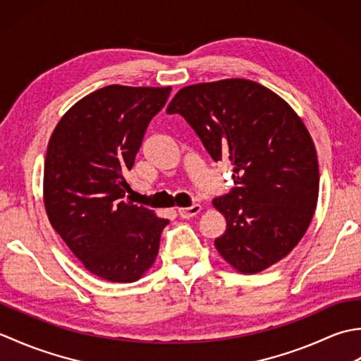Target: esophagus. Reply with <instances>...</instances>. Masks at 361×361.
I'll use <instances>...</instances> for the list:
<instances>
[{
	"instance_id": "obj_1",
	"label": "esophagus",
	"mask_w": 361,
	"mask_h": 361,
	"mask_svg": "<svg viewBox=\"0 0 361 361\" xmlns=\"http://www.w3.org/2000/svg\"><path fill=\"white\" fill-rule=\"evenodd\" d=\"M202 209H203L202 204H192V206H189V208H180L178 214L183 219H190V217L197 216V214H200Z\"/></svg>"
}]
</instances>
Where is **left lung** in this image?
<instances>
[{
    "mask_svg": "<svg viewBox=\"0 0 361 361\" xmlns=\"http://www.w3.org/2000/svg\"><path fill=\"white\" fill-rule=\"evenodd\" d=\"M180 113L214 161H229L235 188L214 198L226 219L216 239L235 271L255 274L290 255L309 229L319 194L317 149L298 113L264 85L224 79L181 88Z\"/></svg>",
    "mask_w": 361,
    "mask_h": 361,
    "instance_id": "obj_1",
    "label": "left lung"
}]
</instances>
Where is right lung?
<instances>
[{
    "mask_svg": "<svg viewBox=\"0 0 361 361\" xmlns=\"http://www.w3.org/2000/svg\"><path fill=\"white\" fill-rule=\"evenodd\" d=\"M172 87L109 85L82 97L49 137L43 203L51 226L90 273L135 282L155 264L169 224L126 202L130 171L150 119Z\"/></svg>",
    "mask_w": 361,
    "mask_h": 361,
    "instance_id": "right-lung-1",
    "label": "right lung"
}]
</instances>
